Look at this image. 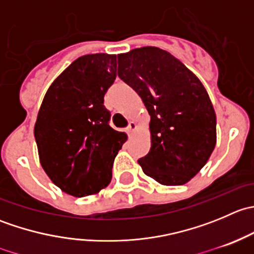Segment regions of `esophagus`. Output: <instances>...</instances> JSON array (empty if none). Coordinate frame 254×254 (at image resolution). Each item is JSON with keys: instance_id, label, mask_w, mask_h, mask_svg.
Instances as JSON below:
<instances>
[{"instance_id": "34e87169", "label": "esophagus", "mask_w": 254, "mask_h": 254, "mask_svg": "<svg viewBox=\"0 0 254 254\" xmlns=\"http://www.w3.org/2000/svg\"><path fill=\"white\" fill-rule=\"evenodd\" d=\"M135 129H136V123H135V122H129V125H127V134H131V132L134 131Z\"/></svg>"}]
</instances>
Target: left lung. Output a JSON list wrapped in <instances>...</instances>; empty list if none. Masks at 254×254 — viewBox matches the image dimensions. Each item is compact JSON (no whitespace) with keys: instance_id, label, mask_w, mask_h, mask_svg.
<instances>
[{"instance_id":"8db88e82","label":"left lung","mask_w":254,"mask_h":254,"mask_svg":"<svg viewBox=\"0 0 254 254\" xmlns=\"http://www.w3.org/2000/svg\"><path fill=\"white\" fill-rule=\"evenodd\" d=\"M118 76L150 114L151 148L143 173L163 186H182L205 166L216 145V115L206 89L178 59L155 47L118 55Z\"/></svg>"}]
</instances>
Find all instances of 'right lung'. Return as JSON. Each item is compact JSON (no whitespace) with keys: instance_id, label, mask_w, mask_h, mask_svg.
<instances>
[{"instance_id":"right-lung-1","label":"right lung","mask_w":254,"mask_h":254,"mask_svg":"<svg viewBox=\"0 0 254 254\" xmlns=\"http://www.w3.org/2000/svg\"><path fill=\"white\" fill-rule=\"evenodd\" d=\"M117 77V55L89 54L76 59L49 87L38 113L34 136L40 163L65 193H98L127 135L109 125L104 94Z\"/></svg>"}]
</instances>
